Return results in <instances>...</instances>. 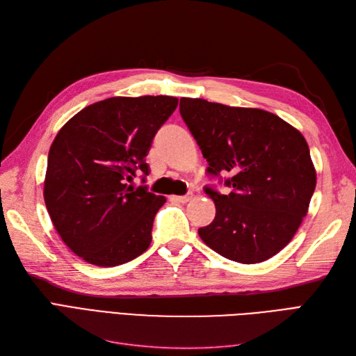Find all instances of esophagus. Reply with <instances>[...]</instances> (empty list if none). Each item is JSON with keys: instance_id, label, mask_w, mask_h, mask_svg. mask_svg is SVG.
<instances>
[{"instance_id": "34e87169", "label": "esophagus", "mask_w": 356, "mask_h": 356, "mask_svg": "<svg viewBox=\"0 0 356 356\" xmlns=\"http://www.w3.org/2000/svg\"><path fill=\"white\" fill-rule=\"evenodd\" d=\"M191 197H193L191 193H188V195H184V196H170V199H172V200L179 202V203H187Z\"/></svg>"}]
</instances>
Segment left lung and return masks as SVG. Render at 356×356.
<instances>
[{
	"label": "left lung",
	"instance_id": "obj_1",
	"mask_svg": "<svg viewBox=\"0 0 356 356\" xmlns=\"http://www.w3.org/2000/svg\"><path fill=\"white\" fill-rule=\"evenodd\" d=\"M179 113L209 163L230 172L229 195L204 188L213 221L199 229L211 250L242 264L261 263L294 238L316 187L305 136L281 117L258 108L181 98Z\"/></svg>",
	"mask_w": 356,
	"mask_h": 356
}]
</instances>
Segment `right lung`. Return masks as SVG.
I'll use <instances>...</instances> for the list:
<instances>
[{
  "label": "right lung",
  "instance_id": "1",
  "mask_svg": "<svg viewBox=\"0 0 356 356\" xmlns=\"http://www.w3.org/2000/svg\"><path fill=\"white\" fill-rule=\"evenodd\" d=\"M177 105L174 96H114L86 106L58 132L44 202L60 239L84 261L120 266L152 243L166 199L131 182L138 172L148 175L153 138Z\"/></svg>",
  "mask_w": 356,
  "mask_h": 356
}]
</instances>
